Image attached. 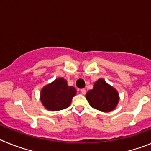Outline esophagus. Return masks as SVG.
<instances>
[{
	"instance_id": "esophagus-1",
	"label": "esophagus",
	"mask_w": 151,
	"mask_h": 151,
	"mask_svg": "<svg viewBox=\"0 0 151 151\" xmlns=\"http://www.w3.org/2000/svg\"><path fill=\"white\" fill-rule=\"evenodd\" d=\"M80 91H81V93H82V94H85V93H86V90H85V89H81V90H80Z\"/></svg>"
}]
</instances>
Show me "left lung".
<instances>
[{
  "instance_id": "left-lung-1",
  "label": "left lung",
  "mask_w": 151,
  "mask_h": 151,
  "mask_svg": "<svg viewBox=\"0 0 151 151\" xmlns=\"http://www.w3.org/2000/svg\"><path fill=\"white\" fill-rule=\"evenodd\" d=\"M85 97L91 107L104 113L113 111L119 100L116 89L106 83L104 78L96 81L93 89L88 91Z\"/></svg>"
}]
</instances>
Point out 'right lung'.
Masks as SVG:
<instances>
[{"instance_id": "right-lung-1", "label": "right lung", "mask_w": 151, "mask_h": 151, "mask_svg": "<svg viewBox=\"0 0 151 151\" xmlns=\"http://www.w3.org/2000/svg\"><path fill=\"white\" fill-rule=\"evenodd\" d=\"M76 94V89L69 86L66 80L60 77L42 88L40 100L47 110L58 111L69 107Z\"/></svg>"}]
</instances>
